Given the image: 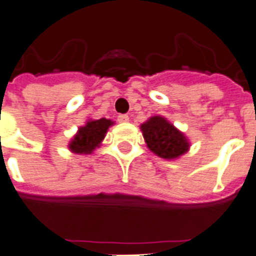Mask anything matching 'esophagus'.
<instances>
[{"label":"esophagus","mask_w":256,"mask_h":256,"mask_svg":"<svg viewBox=\"0 0 256 256\" xmlns=\"http://www.w3.org/2000/svg\"><path fill=\"white\" fill-rule=\"evenodd\" d=\"M128 118H128V115H118V122H122V124L128 122Z\"/></svg>","instance_id":"esophagus-1"}]
</instances>
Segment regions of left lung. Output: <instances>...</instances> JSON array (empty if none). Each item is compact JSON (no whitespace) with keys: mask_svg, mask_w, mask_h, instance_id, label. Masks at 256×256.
Instances as JSON below:
<instances>
[{"mask_svg":"<svg viewBox=\"0 0 256 256\" xmlns=\"http://www.w3.org/2000/svg\"><path fill=\"white\" fill-rule=\"evenodd\" d=\"M148 148L164 158H176L188 150L184 134L161 116H154L141 125Z\"/></svg>","mask_w":256,"mask_h":256,"instance_id":"8db88e82","label":"left lung"}]
</instances>
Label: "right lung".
<instances>
[{
	"mask_svg": "<svg viewBox=\"0 0 256 256\" xmlns=\"http://www.w3.org/2000/svg\"><path fill=\"white\" fill-rule=\"evenodd\" d=\"M112 124V121L108 120V118L88 121L85 126L78 130V135L71 141V151L76 154H91L94 148L100 145V142L105 138L108 126H111Z\"/></svg>",
	"mask_w": 256,
	"mask_h": 256,
	"instance_id": "right-lung-1",
	"label": "right lung"
}]
</instances>
